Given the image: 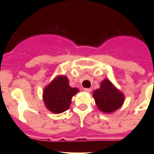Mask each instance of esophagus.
Instances as JSON below:
<instances>
[{
  "mask_svg": "<svg viewBox=\"0 0 154 154\" xmlns=\"http://www.w3.org/2000/svg\"><path fill=\"white\" fill-rule=\"evenodd\" d=\"M83 90L86 92H90L91 91H92V89H89V88H85V89H84Z\"/></svg>",
  "mask_w": 154,
  "mask_h": 154,
  "instance_id": "1",
  "label": "esophagus"
}]
</instances>
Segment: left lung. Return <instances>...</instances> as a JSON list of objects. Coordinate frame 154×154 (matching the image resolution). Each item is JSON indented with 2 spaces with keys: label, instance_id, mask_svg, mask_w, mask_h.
Here are the masks:
<instances>
[{
  "label": "left lung",
  "instance_id": "8db88e82",
  "mask_svg": "<svg viewBox=\"0 0 154 154\" xmlns=\"http://www.w3.org/2000/svg\"><path fill=\"white\" fill-rule=\"evenodd\" d=\"M92 96L98 109L105 113H112L119 109L125 100L124 94L107 79L101 82L100 88L94 90Z\"/></svg>",
  "mask_w": 154,
  "mask_h": 154
}]
</instances>
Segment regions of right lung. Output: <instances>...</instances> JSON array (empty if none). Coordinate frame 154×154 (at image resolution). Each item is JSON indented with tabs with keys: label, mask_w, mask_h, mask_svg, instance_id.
<instances>
[{
	"label": "right lung",
	"mask_w": 154,
	"mask_h": 154,
	"mask_svg": "<svg viewBox=\"0 0 154 154\" xmlns=\"http://www.w3.org/2000/svg\"><path fill=\"white\" fill-rule=\"evenodd\" d=\"M79 89L69 85L66 76H56L43 90V101L50 112L59 114L70 107L72 98L79 92Z\"/></svg>",
	"instance_id": "obj_1"
}]
</instances>
